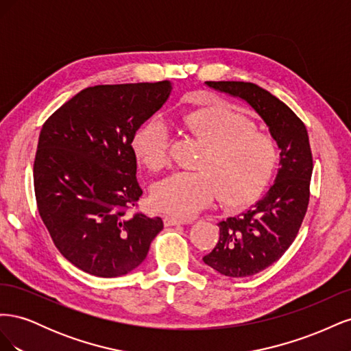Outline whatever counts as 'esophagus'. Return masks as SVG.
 I'll use <instances>...</instances> for the list:
<instances>
[{"instance_id": "34e87169", "label": "esophagus", "mask_w": 351, "mask_h": 351, "mask_svg": "<svg viewBox=\"0 0 351 351\" xmlns=\"http://www.w3.org/2000/svg\"><path fill=\"white\" fill-rule=\"evenodd\" d=\"M192 221L182 219V218H176V217H164V226L165 227H171V226H183V224H190Z\"/></svg>"}]
</instances>
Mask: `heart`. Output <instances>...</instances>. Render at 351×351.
Instances as JSON below:
<instances>
[{"label":"heart","mask_w":351,"mask_h":351,"mask_svg":"<svg viewBox=\"0 0 351 351\" xmlns=\"http://www.w3.org/2000/svg\"><path fill=\"white\" fill-rule=\"evenodd\" d=\"M183 132L204 146L195 173H176L152 189V205L165 214L187 218L217 196L227 206H244L256 199L278 165V147L272 137L254 130L246 117L224 105H210L182 115ZM136 158L152 171L169 162V133L154 119L133 139Z\"/></svg>","instance_id":"1"}]
</instances>
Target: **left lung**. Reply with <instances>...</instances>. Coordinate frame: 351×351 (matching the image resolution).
I'll return each instance as SVG.
<instances>
[{"instance_id":"8db88e82","label":"left lung","mask_w":351,"mask_h":351,"mask_svg":"<svg viewBox=\"0 0 351 351\" xmlns=\"http://www.w3.org/2000/svg\"><path fill=\"white\" fill-rule=\"evenodd\" d=\"M209 88L246 101L268 125L280 149L275 183L252 209L221 221L219 240L204 262L231 278L267 269L291 246L311 196L313 169L306 125L268 90L249 82H206Z\"/></svg>"}]
</instances>
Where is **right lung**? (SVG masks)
<instances>
[{
  "label": "right lung",
  "mask_w": 351,
  "mask_h": 351,
  "mask_svg": "<svg viewBox=\"0 0 351 351\" xmlns=\"http://www.w3.org/2000/svg\"><path fill=\"white\" fill-rule=\"evenodd\" d=\"M168 80L80 90L42 125L34 164L39 215L56 247L95 277L145 261L162 219L127 214L142 196L132 142L171 93Z\"/></svg>",
  "instance_id": "1"
}]
</instances>
